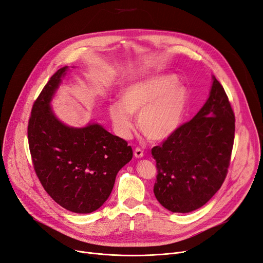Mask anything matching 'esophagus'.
<instances>
[{"label":"esophagus","mask_w":263,"mask_h":263,"mask_svg":"<svg viewBox=\"0 0 263 263\" xmlns=\"http://www.w3.org/2000/svg\"><path fill=\"white\" fill-rule=\"evenodd\" d=\"M143 156H144V151L142 149V148H140V147H136L135 149H134V157L140 159V158H142Z\"/></svg>","instance_id":"1"}]
</instances>
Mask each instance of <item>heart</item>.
I'll return each mask as SVG.
<instances>
[{"mask_svg": "<svg viewBox=\"0 0 263 263\" xmlns=\"http://www.w3.org/2000/svg\"><path fill=\"white\" fill-rule=\"evenodd\" d=\"M173 75H156L125 87L121 100L108 107L114 129L127 139L134 128L133 115L139 114V127L151 141H162L172 135L182 120L188 105V90L177 84Z\"/></svg>", "mask_w": 263, "mask_h": 263, "instance_id": "obj_1", "label": "heart"}]
</instances>
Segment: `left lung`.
<instances>
[{"label": "left lung", "instance_id": "left-lung-1", "mask_svg": "<svg viewBox=\"0 0 263 263\" xmlns=\"http://www.w3.org/2000/svg\"><path fill=\"white\" fill-rule=\"evenodd\" d=\"M235 116L221 84L213 77L206 103L155 146L154 193L166 210L189 213L210 201L223 184L234 143Z\"/></svg>", "mask_w": 263, "mask_h": 263}]
</instances>
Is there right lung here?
I'll return each instance as SVG.
<instances>
[{
	"label": "right lung",
	"instance_id": "right-lung-1",
	"mask_svg": "<svg viewBox=\"0 0 263 263\" xmlns=\"http://www.w3.org/2000/svg\"><path fill=\"white\" fill-rule=\"evenodd\" d=\"M66 66L45 85L31 110L28 141L42 186L62 208L92 213L109 197L119 170L132 159L131 146L100 124L70 128L57 119L49 102Z\"/></svg>",
	"mask_w": 263,
	"mask_h": 263
}]
</instances>
